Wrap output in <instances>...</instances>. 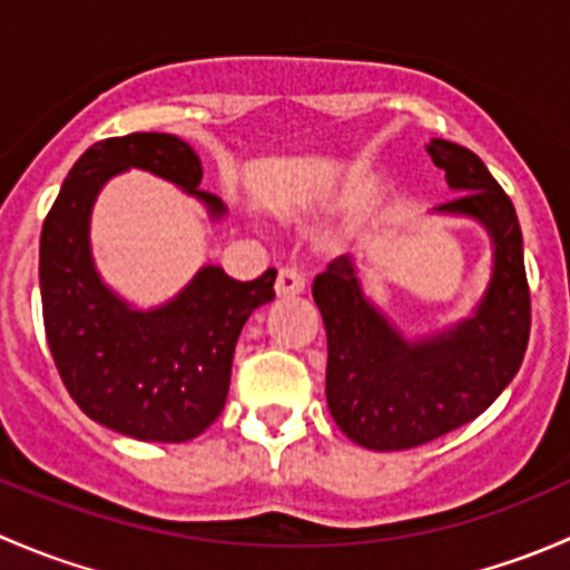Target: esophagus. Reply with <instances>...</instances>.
I'll return each instance as SVG.
<instances>
[{
    "label": "esophagus",
    "instance_id": "esophagus-1",
    "mask_svg": "<svg viewBox=\"0 0 570 570\" xmlns=\"http://www.w3.org/2000/svg\"><path fill=\"white\" fill-rule=\"evenodd\" d=\"M306 292V278L297 269L281 267L278 278H275V295L278 297H295Z\"/></svg>",
    "mask_w": 570,
    "mask_h": 570
}]
</instances>
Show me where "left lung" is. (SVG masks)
I'll list each match as a JSON object with an SVG mask.
<instances>
[{
	"mask_svg": "<svg viewBox=\"0 0 570 570\" xmlns=\"http://www.w3.org/2000/svg\"><path fill=\"white\" fill-rule=\"evenodd\" d=\"M428 154L458 193L433 215L480 223L491 239V278L469 317L407 336L366 295L353 256L333 258L312 289L327 333L331 416L350 441L375 452L422 446L480 416L510 386L530 342V286L513 200L469 148L433 137Z\"/></svg>",
	"mask_w": 570,
	"mask_h": 570,
	"instance_id": "8db88e82",
	"label": "left lung"
}]
</instances>
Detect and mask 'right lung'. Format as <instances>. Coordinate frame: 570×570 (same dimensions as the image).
Wrapping results in <instances>:
<instances>
[{
  "instance_id": "right-lung-1",
  "label": "right lung",
  "mask_w": 570,
  "mask_h": 570,
  "mask_svg": "<svg viewBox=\"0 0 570 570\" xmlns=\"http://www.w3.org/2000/svg\"><path fill=\"white\" fill-rule=\"evenodd\" d=\"M131 168L176 184L209 220L226 217L223 200L198 189V154L176 135L135 131L90 146L40 232L46 338L68 394L94 422L137 441L181 444L220 416L234 347L253 308L275 297V269L243 284L206 264L163 306H131L101 278L90 248L96 198Z\"/></svg>"
}]
</instances>
